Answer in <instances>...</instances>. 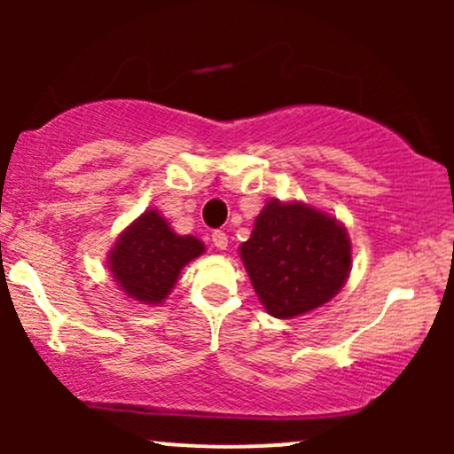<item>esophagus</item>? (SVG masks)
<instances>
[{
  "label": "esophagus",
  "mask_w": 454,
  "mask_h": 454,
  "mask_svg": "<svg viewBox=\"0 0 454 454\" xmlns=\"http://www.w3.org/2000/svg\"><path fill=\"white\" fill-rule=\"evenodd\" d=\"M211 241H213V245H215L217 249H226L228 247V237H226V232L223 231H215L211 234Z\"/></svg>",
  "instance_id": "esophagus-1"
}]
</instances>
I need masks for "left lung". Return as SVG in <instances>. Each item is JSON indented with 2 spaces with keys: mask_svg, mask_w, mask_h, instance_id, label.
<instances>
[{
  "mask_svg": "<svg viewBox=\"0 0 454 454\" xmlns=\"http://www.w3.org/2000/svg\"><path fill=\"white\" fill-rule=\"evenodd\" d=\"M241 260L264 309L288 320L340 293L352 245L335 217L303 202L270 200L241 245Z\"/></svg>",
  "mask_w": 454,
  "mask_h": 454,
  "instance_id": "1",
  "label": "left lung"
}]
</instances>
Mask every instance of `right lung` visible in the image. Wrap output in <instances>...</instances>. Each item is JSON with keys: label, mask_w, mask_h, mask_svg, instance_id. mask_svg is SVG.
I'll use <instances>...</instances> for the list:
<instances>
[{"label": "right lung", "mask_w": 454, "mask_h": 454, "mask_svg": "<svg viewBox=\"0 0 454 454\" xmlns=\"http://www.w3.org/2000/svg\"><path fill=\"white\" fill-rule=\"evenodd\" d=\"M202 252L200 239L175 234L158 211L149 209L121 232L108 267L129 299L158 305L170 294L181 269Z\"/></svg>", "instance_id": "obj_1"}]
</instances>
